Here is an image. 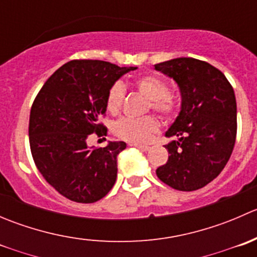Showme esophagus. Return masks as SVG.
<instances>
[{
	"label": "esophagus",
	"mask_w": 257,
	"mask_h": 257,
	"mask_svg": "<svg viewBox=\"0 0 257 257\" xmlns=\"http://www.w3.org/2000/svg\"><path fill=\"white\" fill-rule=\"evenodd\" d=\"M132 147H136L138 148L139 150H142V152H147V150H149V147L148 145H139V144H131Z\"/></svg>",
	"instance_id": "34e87169"
}]
</instances>
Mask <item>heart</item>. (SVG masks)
Segmentation results:
<instances>
[{
	"label": "heart",
	"instance_id": "b5f03b06",
	"mask_svg": "<svg viewBox=\"0 0 257 257\" xmlns=\"http://www.w3.org/2000/svg\"><path fill=\"white\" fill-rule=\"evenodd\" d=\"M134 88L143 97L149 100V105L153 110L164 116H170L177 109V100L172 94L168 93V85L162 78L153 74L139 77L134 79ZM125 89L121 83L116 82L110 87L107 95V110L115 114L120 109L123 103ZM158 129V121L153 116L144 118H123L115 124L114 132L119 138L132 143H147L150 137Z\"/></svg>",
	"mask_w": 257,
	"mask_h": 257
}]
</instances>
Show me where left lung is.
<instances>
[{
  "mask_svg": "<svg viewBox=\"0 0 257 257\" xmlns=\"http://www.w3.org/2000/svg\"><path fill=\"white\" fill-rule=\"evenodd\" d=\"M154 69L174 79L181 107L165 137L169 158L157 169L163 183L180 191L203 188L221 173L236 139V99L222 72L208 62L174 58Z\"/></svg>",
  "mask_w": 257,
  "mask_h": 257,
  "instance_id": "8db88e82",
  "label": "left lung"
}]
</instances>
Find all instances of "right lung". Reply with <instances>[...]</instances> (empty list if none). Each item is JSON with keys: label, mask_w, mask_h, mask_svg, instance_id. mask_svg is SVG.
I'll return each instance as SVG.
<instances>
[{"label": "right lung", "mask_w": 257, "mask_h": 257, "mask_svg": "<svg viewBox=\"0 0 257 257\" xmlns=\"http://www.w3.org/2000/svg\"><path fill=\"white\" fill-rule=\"evenodd\" d=\"M137 67H118L97 59H76L57 69L31 108L30 145L33 160L49 185L76 203L104 198L116 180V157L124 142L88 147L90 134L102 137L99 118L107 95L121 76Z\"/></svg>", "instance_id": "right-lung-1"}]
</instances>
